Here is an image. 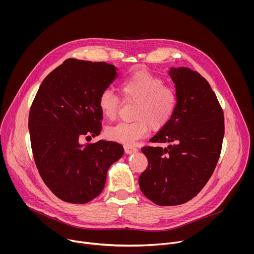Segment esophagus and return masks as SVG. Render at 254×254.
<instances>
[{"label": "esophagus", "instance_id": "obj_1", "mask_svg": "<svg viewBox=\"0 0 254 254\" xmlns=\"http://www.w3.org/2000/svg\"><path fill=\"white\" fill-rule=\"evenodd\" d=\"M125 152L127 154V155H130V154H134L137 152V149L132 147V146H125Z\"/></svg>", "mask_w": 254, "mask_h": 254}]
</instances>
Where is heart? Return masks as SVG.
Segmentation results:
<instances>
[{"instance_id":"heart-1","label":"heart","mask_w":254,"mask_h":254,"mask_svg":"<svg viewBox=\"0 0 254 254\" xmlns=\"http://www.w3.org/2000/svg\"><path fill=\"white\" fill-rule=\"evenodd\" d=\"M164 80L149 71H138L125 79L120 91L125 100L134 102L132 122L120 123L106 129V136L130 146L149 131L160 130L173 118L177 107L174 89L164 85ZM119 97L105 89L98 96V107L107 120H115L119 112Z\"/></svg>"}]
</instances>
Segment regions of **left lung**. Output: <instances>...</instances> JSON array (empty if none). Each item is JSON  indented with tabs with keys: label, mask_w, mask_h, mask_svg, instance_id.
<instances>
[{
	"label": "left lung",
	"mask_w": 254,
	"mask_h": 254,
	"mask_svg": "<svg viewBox=\"0 0 254 254\" xmlns=\"http://www.w3.org/2000/svg\"><path fill=\"white\" fill-rule=\"evenodd\" d=\"M177 107L169 124L144 147L149 166L138 178L142 194L160 206L184 204L206 185L219 160L224 136L223 111L210 84L187 67H171Z\"/></svg>",
	"instance_id": "8db88e82"
}]
</instances>
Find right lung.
Masks as SVG:
<instances>
[{"label":"right lung","mask_w":254,"mask_h":254,"mask_svg":"<svg viewBox=\"0 0 254 254\" xmlns=\"http://www.w3.org/2000/svg\"><path fill=\"white\" fill-rule=\"evenodd\" d=\"M118 76L115 65L69 58L46 76L34 98L28 123L34 160L44 183L65 202L97 197L108 169L124 155L116 141H79L100 133L98 96Z\"/></svg>","instance_id":"right-lung-1"}]
</instances>
